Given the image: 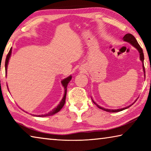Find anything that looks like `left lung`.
Listing matches in <instances>:
<instances>
[{
	"mask_svg": "<svg viewBox=\"0 0 151 151\" xmlns=\"http://www.w3.org/2000/svg\"><path fill=\"white\" fill-rule=\"evenodd\" d=\"M122 39L124 42H129V44H131L132 47H134V48H137V50L139 51V56H140V60H141V62L142 63V68H143V72H144V75H145V67H144V54H143V52H142V48L140 47V45H139V43L137 42V40L134 37V36H132L131 34H127L125 35L123 38H122ZM92 101H93V103L96 104L97 106V107L99 109H101L102 110H103L104 111H106V112H119V111H123L124 109H127L128 108H129L130 106L131 105H129L127 107H124V108H122V109H105V108H103V107H101V106H99V104H97L95 102H94L93 99H92Z\"/></svg>",
	"mask_w": 151,
	"mask_h": 151,
	"instance_id": "obj_1",
	"label": "left lung"
}]
</instances>
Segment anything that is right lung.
I'll return each mask as SVG.
<instances>
[{
	"mask_svg": "<svg viewBox=\"0 0 151 151\" xmlns=\"http://www.w3.org/2000/svg\"><path fill=\"white\" fill-rule=\"evenodd\" d=\"M12 54V48L10 49L9 52L8 53V55L6 56V60H5V70H6V72L7 71V67H8V65H9V61L10 58H11V56ZM71 79H72V76L70 75L68 77H66V78H64L63 80L61 81V84H62L63 86L64 87V89H65V94H64V96L63 97L62 100L60 101L59 104H58L57 107L54 108V109H52V111H50V112H48V113H46L44 114H39V115H37V114H32L33 116H39V117H43V116H51L53 115L56 113H57L58 112H59L61 109L63 108L64 104L65 103V99H66V90H67V85L69 83V82L70 81ZM9 90V89H8Z\"/></svg>",
	"mask_w": 151,
	"mask_h": 151,
	"instance_id": "add662e5",
	"label": "right lung"
}]
</instances>
